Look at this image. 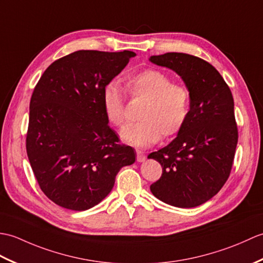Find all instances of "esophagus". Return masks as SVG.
Here are the masks:
<instances>
[{
    "label": "esophagus",
    "mask_w": 263,
    "mask_h": 263,
    "mask_svg": "<svg viewBox=\"0 0 263 263\" xmlns=\"http://www.w3.org/2000/svg\"><path fill=\"white\" fill-rule=\"evenodd\" d=\"M145 159H146V156H145L143 152H137V156H136L137 162H144Z\"/></svg>",
    "instance_id": "34e87169"
}]
</instances>
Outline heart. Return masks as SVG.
I'll return each mask as SVG.
<instances>
[{
    "label": "heart",
    "instance_id": "1",
    "mask_svg": "<svg viewBox=\"0 0 263 263\" xmlns=\"http://www.w3.org/2000/svg\"><path fill=\"white\" fill-rule=\"evenodd\" d=\"M124 87L130 98L145 99V103L138 114L141 121L121 130L122 141L144 148L159 142L162 135L172 137L182 130L191 108L190 91L185 85L172 83L171 78L159 69L146 68L127 75ZM101 102L110 124L122 126L126 99L119 87L108 83L102 90Z\"/></svg>",
    "mask_w": 263,
    "mask_h": 263
}]
</instances>
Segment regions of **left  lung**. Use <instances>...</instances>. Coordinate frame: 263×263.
Masks as SVG:
<instances>
[{"mask_svg":"<svg viewBox=\"0 0 263 263\" xmlns=\"http://www.w3.org/2000/svg\"><path fill=\"white\" fill-rule=\"evenodd\" d=\"M149 61L180 75L191 96L182 130L148 155L162 165L161 178L149 188L167 205L197 207L217 194L232 170L238 138L232 92L217 69L199 57L166 52Z\"/></svg>","mask_w":263,"mask_h":263,"instance_id":"8db88e82","label":"left lung"}]
</instances>
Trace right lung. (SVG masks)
<instances>
[{"label":"right lung","mask_w":263,"mask_h":263,"mask_svg":"<svg viewBox=\"0 0 263 263\" xmlns=\"http://www.w3.org/2000/svg\"><path fill=\"white\" fill-rule=\"evenodd\" d=\"M136 54L78 50L55 61L34 86L26 147L40 189L56 205L86 211L112 190L117 173L135 162L102 107L103 87Z\"/></svg>","instance_id":"obj_1"}]
</instances>
